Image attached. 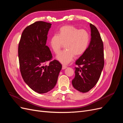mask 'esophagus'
<instances>
[{"label": "esophagus", "instance_id": "obj_1", "mask_svg": "<svg viewBox=\"0 0 123 123\" xmlns=\"http://www.w3.org/2000/svg\"><path fill=\"white\" fill-rule=\"evenodd\" d=\"M67 68V66H65V65H62V70H64V69H66Z\"/></svg>", "mask_w": 123, "mask_h": 123}]
</instances>
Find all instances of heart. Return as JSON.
<instances>
[{"mask_svg":"<svg viewBox=\"0 0 123 123\" xmlns=\"http://www.w3.org/2000/svg\"><path fill=\"white\" fill-rule=\"evenodd\" d=\"M90 42V35L84 29L72 25H64L59 29L58 35L50 38V46L53 52L58 54L65 44L66 50L56 57L62 64L66 65L71 62L75 56L79 57L86 51Z\"/></svg>","mask_w":123,"mask_h":123,"instance_id":"1","label":"heart"}]
</instances>
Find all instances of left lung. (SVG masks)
I'll list each match as a JSON object with an SVG mask.
<instances>
[{"instance_id": "8db88e82", "label": "left lung", "mask_w": 123, "mask_h": 123, "mask_svg": "<svg viewBox=\"0 0 123 123\" xmlns=\"http://www.w3.org/2000/svg\"><path fill=\"white\" fill-rule=\"evenodd\" d=\"M91 40L87 49L77 59L75 77L72 81L73 87L85 93L93 88L100 77L104 66V44L98 29L90 24Z\"/></svg>"}]
</instances>
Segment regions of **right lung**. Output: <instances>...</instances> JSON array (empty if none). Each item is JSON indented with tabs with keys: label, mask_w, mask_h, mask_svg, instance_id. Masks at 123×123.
<instances>
[{
	"label": "right lung",
	"mask_w": 123,
	"mask_h": 123,
	"mask_svg": "<svg viewBox=\"0 0 123 123\" xmlns=\"http://www.w3.org/2000/svg\"><path fill=\"white\" fill-rule=\"evenodd\" d=\"M51 25L38 21L28 25L22 33L18 44L21 76L29 87L38 93H45L55 87L62 68L58 61H51L52 55L46 44Z\"/></svg>",
	"instance_id": "right-lung-1"
}]
</instances>
